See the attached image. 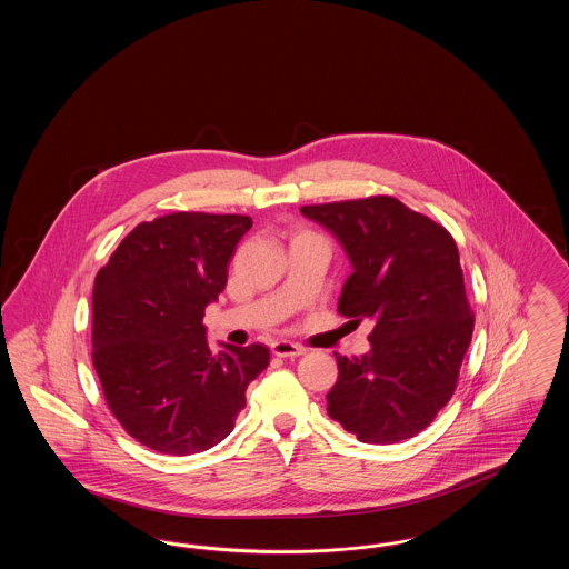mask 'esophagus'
<instances>
[{"label": "esophagus", "mask_w": 569, "mask_h": 569, "mask_svg": "<svg viewBox=\"0 0 569 569\" xmlns=\"http://www.w3.org/2000/svg\"><path fill=\"white\" fill-rule=\"evenodd\" d=\"M271 352L277 358H297V356H302L305 350L297 346V343H292V341H274L271 346Z\"/></svg>", "instance_id": "esophagus-1"}]
</instances>
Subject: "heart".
Masks as SVG:
<instances>
[{
  "mask_svg": "<svg viewBox=\"0 0 569 569\" xmlns=\"http://www.w3.org/2000/svg\"><path fill=\"white\" fill-rule=\"evenodd\" d=\"M298 237H309V234H305V232H298V234H295V239H298ZM295 239H292V241H295Z\"/></svg>",
  "mask_w": 569,
  "mask_h": 569,
  "instance_id": "obj_1",
  "label": "heart"
}]
</instances>
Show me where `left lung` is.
Here are the masks:
<instances>
[{"label":"left lung","mask_w":569,"mask_h":569,"mask_svg":"<svg viewBox=\"0 0 569 569\" xmlns=\"http://www.w3.org/2000/svg\"><path fill=\"white\" fill-rule=\"evenodd\" d=\"M343 244L352 274L339 313L369 320L371 352L339 356L328 416L365 443L425 431L450 401L471 343L473 313L459 249L433 219L392 196L300 207Z\"/></svg>","instance_id":"1"}]
</instances>
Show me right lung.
<instances>
[{"label": "right lung", "instance_id": "add662e5", "mask_svg": "<svg viewBox=\"0 0 569 569\" xmlns=\"http://www.w3.org/2000/svg\"><path fill=\"white\" fill-rule=\"evenodd\" d=\"M251 217L170 213L142 221L93 283V367L112 416L142 446L188 457L234 429L269 348L213 353L204 309L228 281Z\"/></svg>", "mask_w": 569, "mask_h": 569}]
</instances>
